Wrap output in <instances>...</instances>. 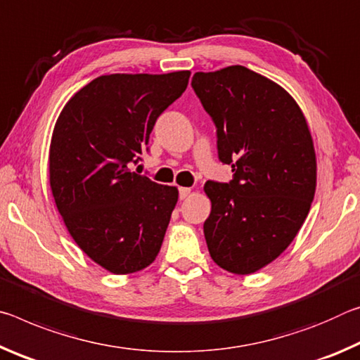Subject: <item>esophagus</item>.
I'll use <instances>...</instances> for the list:
<instances>
[{"label":"esophagus","instance_id":"1","mask_svg":"<svg viewBox=\"0 0 360 360\" xmlns=\"http://www.w3.org/2000/svg\"><path fill=\"white\" fill-rule=\"evenodd\" d=\"M190 194H191V188H186V186L180 188V199H186Z\"/></svg>","mask_w":360,"mask_h":360}]
</instances>
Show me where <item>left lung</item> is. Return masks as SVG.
<instances>
[{
	"label": "left lung",
	"mask_w": 360,
	"mask_h": 360,
	"mask_svg": "<svg viewBox=\"0 0 360 360\" xmlns=\"http://www.w3.org/2000/svg\"><path fill=\"white\" fill-rule=\"evenodd\" d=\"M212 116L229 184L205 181L207 249L233 274L257 273L284 252L308 217L317 184L314 141L300 105L278 82L243 65L194 73Z\"/></svg>",
	"instance_id": "left-lung-1"
}]
</instances>
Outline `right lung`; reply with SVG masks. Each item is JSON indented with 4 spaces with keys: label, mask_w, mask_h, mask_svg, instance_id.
Listing matches in <instances>:
<instances>
[{
    "label": "right lung",
    "mask_w": 360,
    "mask_h": 360,
    "mask_svg": "<svg viewBox=\"0 0 360 360\" xmlns=\"http://www.w3.org/2000/svg\"><path fill=\"white\" fill-rule=\"evenodd\" d=\"M191 72L115 73L92 79L65 103L49 146V185L79 249L113 274L156 260L176 186L132 172L158 116L185 92Z\"/></svg>",
    "instance_id": "right-lung-1"
}]
</instances>
